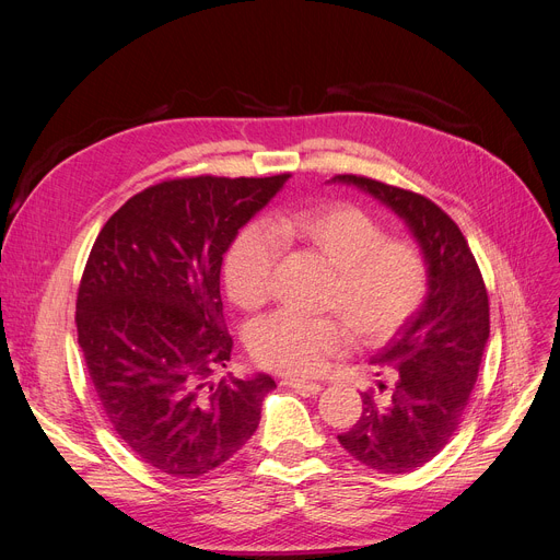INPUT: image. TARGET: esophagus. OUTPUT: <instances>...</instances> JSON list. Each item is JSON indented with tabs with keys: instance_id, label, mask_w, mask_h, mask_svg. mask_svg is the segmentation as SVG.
<instances>
[{
	"instance_id": "esophagus-1",
	"label": "esophagus",
	"mask_w": 560,
	"mask_h": 560,
	"mask_svg": "<svg viewBox=\"0 0 560 560\" xmlns=\"http://www.w3.org/2000/svg\"><path fill=\"white\" fill-rule=\"evenodd\" d=\"M281 386L298 390V393H302V395H317V393L322 390L319 384H313V381H302V378H283Z\"/></svg>"
}]
</instances>
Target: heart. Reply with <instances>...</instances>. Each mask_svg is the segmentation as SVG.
I'll return each instance as SVG.
<instances>
[{
    "label": "heart",
    "instance_id": "b5f03b06",
    "mask_svg": "<svg viewBox=\"0 0 560 560\" xmlns=\"http://www.w3.org/2000/svg\"><path fill=\"white\" fill-rule=\"evenodd\" d=\"M300 245L334 268L325 308L336 311L363 345H384L413 317L429 290V265L420 247L386 238V229L351 203H317L277 213L268 229L245 226L224 258L229 298L258 308L275 290L279 244ZM349 331L334 317L279 311L252 329L249 351L258 365L313 376L349 347Z\"/></svg>",
    "mask_w": 560,
    "mask_h": 560
}]
</instances>
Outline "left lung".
Instances as JSON below:
<instances>
[{"instance_id":"1","label":"left lung","mask_w":560,"mask_h":560,"mask_svg":"<svg viewBox=\"0 0 560 560\" xmlns=\"http://www.w3.org/2000/svg\"><path fill=\"white\" fill-rule=\"evenodd\" d=\"M331 182L386 203L413 233L429 265L420 311L372 357L376 374L395 376L393 393L388 399L363 393L359 422L338 435L363 465L404 475L443 450L463 420L490 336L488 292L465 235L431 199L357 174Z\"/></svg>"}]
</instances>
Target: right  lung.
I'll use <instances>...</instances> for the list:
<instances>
[{
  "instance_id": "obj_1",
  "label": "right lung",
  "mask_w": 560,
  "mask_h": 560,
  "mask_svg": "<svg viewBox=\"0 0 560 560\" xmlns=\"http://www.w3.org/2000/svg\"><path fill=\"white\" fill-rule=\"evenodd\" d=\"M190 176L144 188L115 211L88 256L77 334L102 410L159 472L197 479L254 435L268 374L222 378V256L288 182Z\"/></svg>"
}]
</instances>
